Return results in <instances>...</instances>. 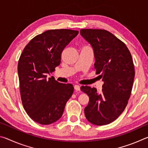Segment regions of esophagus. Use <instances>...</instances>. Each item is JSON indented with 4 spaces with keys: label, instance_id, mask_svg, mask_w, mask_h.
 I'll list each match as a JSON object with an SVG mask.
<instances>
[{
    "label": "esophagus",
    "instance_id": "esophagus-1",
    "mask_svg": "<svg viewBox=\"0 0 148 148\" xmlns=\"http://www.w3.org/2000/svg\"><path fill=\"white\" fill-rule=\"evenodd\" d=\"M74 89L76 91H80V86H78V85H76V86H74Z\"/></svg>",
    "mask_w": 148,
    "mask_h": 148
}]
</instances>
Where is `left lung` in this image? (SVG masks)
I'll use <instances>...</instances> for the list:
<instances>
[{"mask_svg":"<svg viewBox=\"0 0 148 148\" xmlns=\"http://www.w3.org/2000/svg\"><path fill=\"white\" fill-rule=\"evenodd\" d=\"M80 34L94 50L95 67L104 83L100 93L95 87H81L89 97L85 108L92 124L104 125L115 121L128 103L134 78V66L126 45L104 29H81Z\"/></svg>","mask_w":148,"mask_h":148,"instance_id":"1","label":"left lung"}]
</instances>
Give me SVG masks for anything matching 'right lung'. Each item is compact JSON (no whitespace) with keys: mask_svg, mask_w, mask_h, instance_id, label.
<instances>
[{"mask_svg":"<svg viewBox=\"0 0 148 148\" xmlns=\"http://www.w3.org/2000/svg\"><path fill=\"white\" fill-rule=\"evenodd\" d=\"M78 31L49 30L34 37L19 57L17 72L23 108L34 121L49 125L61 118L74 92L72 84L47 78L61 63L62 50Z\"/></svg>","mask_w":148,"mask_h":148,"instance_id":"add662e5","label":"right lung"}]
</instances>
